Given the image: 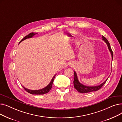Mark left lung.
Masks as SVG:
<instances>
[{"label": "left lung", "mask_w": 122, "mask_h": 122, "mask_svg": "<svg viewBox=\"0 0 122 122\" xmlns=\"http://www.w3.org/2000/svg\"><path fill=\"white\" fill-rule=\"evenodd\" d=\"M102 40H103L105 43L107 44L108 48L112 56V60H113V51L111 48L110 47V44L109 42H108V40L106 39V38H105L104 36H102ZM108 78L103 83H102L101 84L99 85V86H86L84 85L81 84V83L80 82V81L78 80V76L77 75H76V72L75 71L74 72V87L79 92L82 93H88V92H96L98 90H99V89H100L102 86H103L105 84L106 81H107Z\"/></svg>", "instance_id": "obj_1"}]
</instances>
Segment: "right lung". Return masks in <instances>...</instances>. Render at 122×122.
<instances>
[{"instance_id": "obj_1", "label": "right lung", "mask_w": 122, "mask_h": 122, "mask_svg": "<svg viewBox=\"0 0 122 122\" xmlns=\"http://www.w3.org/2000/svg\"><path fill=\"white\" fill-rule=\"evenodd\" d=\"M36 34H37V33H30L28 35H27V36H25V37H24L23 38V39L20 42H19V43H20L21 41L27 39V38H30L33 37L34 36L36 35ZM55 76H56V75H54V76L52 78V80H51V81L50 82L49 84L46 87H44L42 89H38V90H30V89H29L27 88L24 87L23 86V87L25 89V91L31 94H37V95H38V94H44L47 93L49 92V91L51 89V87H52V84H53V81L54 80V78L55 77Z\"/></svg>"}]
</instances>
